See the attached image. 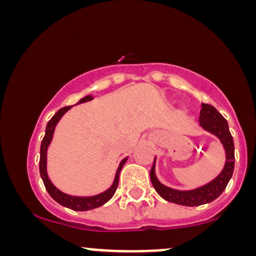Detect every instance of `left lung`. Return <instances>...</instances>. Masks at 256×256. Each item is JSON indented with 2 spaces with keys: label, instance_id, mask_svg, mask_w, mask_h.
Masks as SVG:
<instances>
[{
  "label": "left lung",
  "instance_id": "1",
  "mask_svg": "<svg viewBox=\"0 0 256 256\" xmlns=\"http://www.w3.org/2000/svg\"><path fill=\"white\" fill-rule=\"evenodd\" d=\"M200 126L204 131L210 132L220 140L222 146L225 149L226 161L222 171L216 178H214L210 183L202 185V186L196 188L194 190H177L172 188L166 186L158 182L155 174V158L154 165L150 170V180L154 189L162 198L166 201L177 204L180 206H188V207H194V206H201L204 204H210L222 195L225 190L226 185L232 177L234 168V140L228 130V122L224 116L219 113L213 106L207 104H201V110H200Z\"/></svg>",
  "mask_w": 256,
  "mask_h": 256
}]
</instances>
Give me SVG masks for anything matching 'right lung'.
Wrapping results in <instances>:
<instances>
[{
  "label": "right lung",
  "instance_id": "add662e5",
  "mask_svg": "<svg viewBox=\"0 0 256 256\" xmlns=\"http://www.w3.org/2000/svg\"><path fill=\"white\" fill-rule=\"evenodd\" d=\"M91 100H92V96L88 95V96H85V98H82L78 104H84V102L91 101ZM70 108H72L71 106H67V107H64V108H61V110H58L56 113L54 114V116L49 120L48 124H46V134H44L42 143H40V178H42L46 192H48L49 195H50L58 204L70 208V210H72L83 212V210H94V208H98V207H100V206L104 204L106 202H108L112 198H113L114 192H116V188H118L120 171H122V166L125 165L128 158H122V162L119 164L118 170H116V177H114L113 184H112L106 190V192L98 194V195H95V196H72V195H67V194L60 192V190H58V188L52 183L50 179H49V177H48V173H46V150H48V146H49V144H50V142L52 140V134H54L55 126L58 125V120L62 118L64 114L66 113Z\"/></svg>",
  "mask_w": 256,
  "mask_h": 256
}]
</instances>
